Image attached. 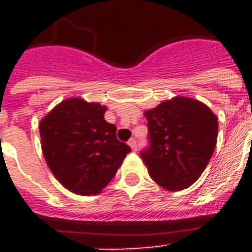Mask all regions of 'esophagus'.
<instances>
[{"label":"esophagus","instance_id":"1","mask_svg":"<svg viewBox=\"0 0 252 252\" xmlns=\"http://www.w3.org/2000/svg\"><path fill=\"white\" fill-rule=\"evenodd\" d=\"M128 145L130 146V148H132V150H134V152H136V150H137V141H136V138H130L129 141H128Z\"/></svg>","mask_w":252,"mask_h":252}]
</instances>
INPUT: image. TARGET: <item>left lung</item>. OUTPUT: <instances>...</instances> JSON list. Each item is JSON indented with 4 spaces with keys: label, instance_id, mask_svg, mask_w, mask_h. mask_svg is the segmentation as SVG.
<instances>
[{
    "label": "left lung",
    "instance_id": "1",
    "mask_svg": "<svg viewBox=\"0 0 252 252\" xmlns=\"http://www.w3.org/2000/svg\"><path fill=\"white\" fill-rule=\"evenodd\" d=\"M149 145L140 152L150 178L168 191L189 187L207 167L217 118L195 99L174 98L145 112Z\"/></svg>",
    "mask_w": 252,
    "mask_h": 252
}]
</instances>
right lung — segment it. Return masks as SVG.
<instances>
[{"instance_id": "1", "label": "right lung", "mask_w": 252, "mask_h": 252, "mask_svg": "<svg viewBox=\"0 0 252 252\" xmlns=\"http://www.w3.org/2000/svg\"><path fill=\"white\" fill-rule=\"evenodd\" d=\"M106 107L69 99L40 122L41 148L56 179L78 195H98L114 178L130 148L104 120Z\"/></svg>"}]
</instances>
